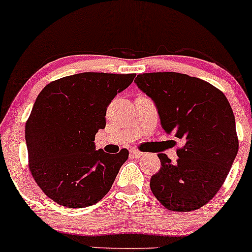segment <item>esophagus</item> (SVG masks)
I'll list each match as a JSON object with an SVG mask.
<instances>
[{
  "instance_id": "34e87169",
  "label": "esophagus",
  "mask_w": 252,
  "mask_h": 252,
  "mask_svg": "<svg viewBox=\"0 0 252 252\" xmlns=\"http://www.w3.org/2000/svg\"><path fill=\"white\" fill-rule=\"evenodd\" d=\"M131 155H132V156H133V157H135V158H139V157L143 156V152L139 151V150L133 149V150H131Z\"/></svg>"
}]
</instances>
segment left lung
Instances as JSON below:
<instances>
[{"label":"left lung","mask_w":252,"mask_h":252,"mask_svg":"<svg viewBox=\"0 0 252 252\" xmlns=\"http://www.w3.org/2000/svg\"><path fill=\"white\" fill-rule=\"evenodd\" d=\"M138 88L156 103L166 133L182 140L176 162L159 154L160 169L150 180L166 210L190 212L221 188L238 152L234 115L221 90L180 72L140 73Z\"/></svg>","instance_id":"obj_1"}]
</instances>
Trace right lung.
Masks as SVG:
<instances>
[{
    "instance_id": "1",
    "label": "right lung",
    "mask_w": 252,
    "mask_h": 252,
    "mask_svg": "<svg viewBox=\"0 0 252 252\" xmlns=\"http://www.w3.org/2000/svg\"><path fill=\"white\" fill-rule=\"evenodd\" d=\"M135 73L83 72L47 84L26 121L28 166L36 185L58 205L83 208L109 191L128 150H95L106 111Z\"/></svg>"
}]
</instances>
